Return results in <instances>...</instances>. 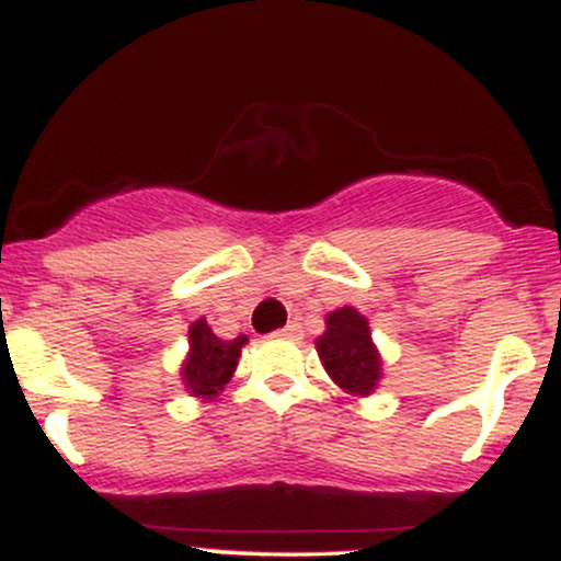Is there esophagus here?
<instances>
[{
	"label": "esophagus",
	"mask_w": 561,
	"mask_h": 561,
	"mask_svg": "<svg viewBox=\"0 0 561 561\" xmlns=\"http://www.w3.org/2000/svg\"><path fill=\"white\" fill-rule=\"evenodd\" d=\"M279 334H285V337H289V340H300L302 337V327L298 324V321H289V324Z\"/></svg>",
	"instance_id": "esophagus-1"
}]
</instances>
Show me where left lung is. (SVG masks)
<instances>
[{
    "label": "left lung",
    "instance_id": "obj_1",
    "mask_svg": "<svg viewBox=\"0 0 561 561\" xmlns=\"http://www.w3.org/2000/svg\"><path fill=\"white\" fill-rule=\"evenodd\" d=\"M317 351L327 375L351 396H369L382 377V358L371 343L369 321L353 306H343L327 317V332L317 340Z\"/></svg>",
    "mask_w": 561,
    "mask_h": 561
}]
</instances>
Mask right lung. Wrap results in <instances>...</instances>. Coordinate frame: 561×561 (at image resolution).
<instances>
[{
	"label": "right lung",
	"mask_w": 561,
	"mask_h": 561,
	"mask_svg": "<svg viewBox=\"0 0 561 561\" xmlns=\"http://www.w3.org/2000/svg\"><path fill=\"white\" fill-rule=\"evenodd\" d=\"M244 343H248L244 334L234 340L216 337L208 321L197 319L190 327V356H186L182 366L186 390L197 398L218 396V390H224V385L234 375Z\"/></svg>",
	"instance_id": "add662e5"
}]
</instances>
